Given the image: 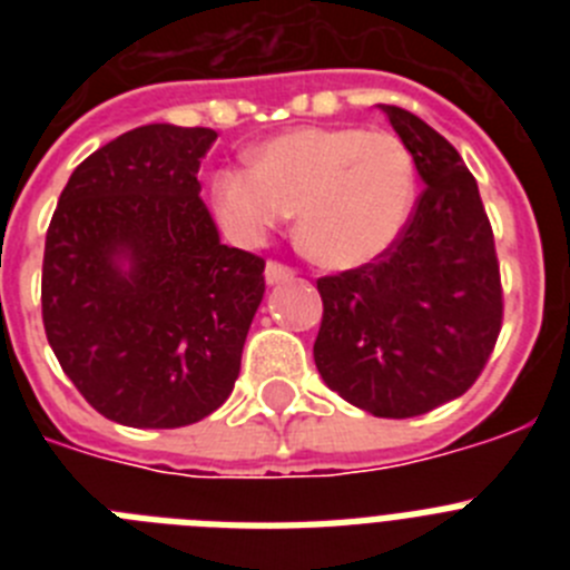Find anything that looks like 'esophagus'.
Masks as SVG:
<instances>
[{
    "mask_svg": "<svg viewBox=\"0 0 570 570\" xmlns=\"http://www.w3.org/2000/svg\"><path fill=\"white\" fill-rule=\"evenodd\" d=\"M294 276L296 271L279 259H268V265H265V279H268V285H282V282H291Z\"/></svg>",
    "mask_w": 570,
    "mask_h": 570,
    "instance_id": "esophagus-1",
    "label": "esophagus"
}]
</instances>
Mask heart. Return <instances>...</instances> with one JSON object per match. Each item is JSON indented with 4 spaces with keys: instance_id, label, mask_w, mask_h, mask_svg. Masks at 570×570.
<instances>
[{
    "instance_id": "heart-1",
    "label": "heart",
    "mask_w": 570,
    "mask_h": 570,
    "mask_svg": "<svg viewBox=\"0 0 570 570\" xmlns=\"http://www.w3.org/2000/svg\"><path fill=\"white\" fill-rule=\"evenodd\" d=\"M416 165L400 136L356 125L296 128L214 174V205L239 236L299 214V242L331 268L385 254L411 219Z\"/></svg>"
}]
</instances>
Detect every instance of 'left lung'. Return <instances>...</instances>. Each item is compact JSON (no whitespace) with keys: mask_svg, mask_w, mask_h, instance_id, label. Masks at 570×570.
Here are the masks:
<instances>
[{"mask_svg":"<svg viewBox=\"0 0 570 570\" xmlns=\"http://www.w3.org/2000/svg\"><path fill=\"white\" fill-rule=\"evenodd\" d=\"M382 110L425 188L385 254L316 279L325 314L314 362L351 405L407 420L480 380L505 299L491 219L462 156L411 110Z\"/></svg>","mask_w":570,"mask_h":570,"instance_id":"obj_1","label":"left lung"}]
</instances>
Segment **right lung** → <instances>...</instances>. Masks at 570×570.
Listing matches in <instances>:
<instances>
[{
    "mask_svg": "<svg viewBox=\"0 0 570 570\" xmlns=\"http://www.w3.org/2000/svg\"><path fill=\"white\" fill-rule=\"evenodd\" d=\"M214 139L176 125L116 136L77 165L48 225L45 334L88 405L119 425H194L239 376L265 259L223 245L199 196Z\"/></svg>",
    "mask_w": 570,
    "mask_h": 570,
    "instance_id": "obj_1",
    "label": "right lung"
}]
</instances>
